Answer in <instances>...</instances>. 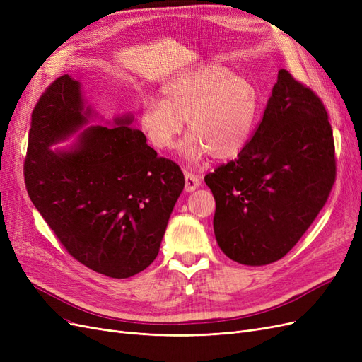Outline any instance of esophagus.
<instances>
[{
    "label": "esophagus",
    "instance_id": "1",
    "mask_svg": "<svg viewBox=\"0 0 362 362\" xmlns=\"http://www.w3.org/2000/svg\"><path fill=\"white\" fill-rule=\"evenodd\" d=\"M184 177H185V192H194L199 185H201V180H199L197 175L192 172H184Z\"/></svg>",
    "mask_w": 362,
    "mask_h": 362
}]
</instances>
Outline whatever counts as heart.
<instances>
[{"mask_svg":"<svg viewBox=\"0 0 362 362\" xmlns=\"http://www.w3.org/2000/svg\"><path fill=\"white\" fill-rule=\"evenodd\" d=\"M259 115L255 83L220 62H206L166 82L161 100H145L139 127L149 144L165 151L175 145L187 121L190 134L181 149L185 160L196 163L206 154L216 160L238 156L250 142Z\"/></svg>","mask_w":362,"mask_h":362,"instance_id":"b5f03b06","label":"heart"}]
</instances>
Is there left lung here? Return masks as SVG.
<instances>
[{
  "mask_svg": "<svg viewBox=\"0 0 362 362\" xmlns=\"http://www.w3.org/2000/svg\"><path fill=\"white\" fill-rule=\"evenodd\" d=\"M334 181L327 109L281 69L250 142L238 158L205 175L221 252L250 267L281 259L327 204Z\"/></svg>",
  "mask_w": 362,
  "mask_h": 362,
  "instance_id": "left-lung-1",
  "label": "left lung"
}]
</instances>
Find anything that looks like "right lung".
Masks as SVG:
<instances>
[{
	"mask_svg": "<svg viewBox=\"0 0 362 362\" xmlns=\"http://www.w3.org/2000/svg\"><path fill=\"white\" fill-rule=\"evenodd\" d=\"M91 118L81 83L69 74L47 86L31 114L23 177L34 206L82 265L112 279L134 276L154 262L184 189L177 163L130 127H86L70 149H51Z\"/></svg>",
	"mask_w": 362,
	"mask_h": 362,
	"instance_id": "obj_1",
	"label": "right lung"
}]
</instances>
